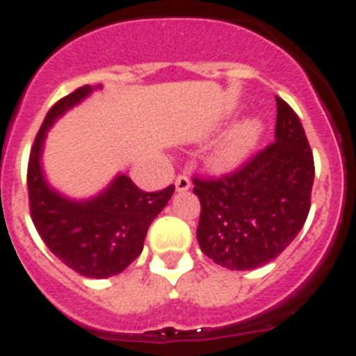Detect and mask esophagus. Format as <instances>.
I'll list each match as a JSON object with an SVG mask.
<instances>
[{
    "mask_svg": "<svg viewBox=\"0 0 356 356\" xmlns=\"http://www.w3.org/2000/svg\"><path fill=\"white\" fill-rule=\"evenodd\" d=\"M175 187L178 193H185L191 188V180H188L187 175H178L176 176V181H175Z\"/></svg>",
    "mask_w": 356,
    "mask_h": 356,
    "instance_id": "1",
    "label": "esophagus"
}]
</instances>
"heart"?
<instances>
[{"instance_id": "b5f03b06", "label": "heart", "mask_w": 356, "mask_h": 356, "mask_svg": "<svg viewBox=\"0 0 356 356\" xmlns=\"http://www.w3.org/2000/svg\"><path fill=\"white\" fill-rule=\"evenodd\" d=\"M264 135V122L259 118H248L237 122L222 137L210 153L212 168L221 172L235 171L246 162L259 147Z\"/></svg>"}]
</instances>
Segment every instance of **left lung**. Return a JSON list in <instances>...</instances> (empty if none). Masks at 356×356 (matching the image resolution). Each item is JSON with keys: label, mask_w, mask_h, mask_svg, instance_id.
I'll return each mask as SVG.
<instances>
[{"label": "left lung", "mask_w": 356, "mask_h": 356, "mask_svg": "<svg viewBox=\"0 0 356 356\" xmlns=\"http://www.w3.org/2000/svg\"><path fill=\"white\" fill-rule=\"evenodd\" d=\"M275 143L219 180L194 178L201 251L232 271L275 260L300 234L310 210L314 156L300 118L276 97Z\"/></svg>", "instance_id": "obj_1"}]
</instances>
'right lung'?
Wrapping results in <instances>:
<instances>
[{"instance_id":"obj_1","label":"right lung","mask_w":356,"mask_h":356,"mask_svg":"<svg viewBox=\"0 0 356 356\" xmlns=\"http://www.w3.org/2000/svg\"><path fill=\"white\" fill-rule=\"evenodd\" d=\"M97 89L102 85H85L49 108L30 153L28 196L33 225L49 251L78 275L103 280L122 273L139 257L147 228L168 205L175 187L144 193L122 172L102 193L85 200H72L51 187L42 169L48 131Z\"/></svg>"}]
</instances>
